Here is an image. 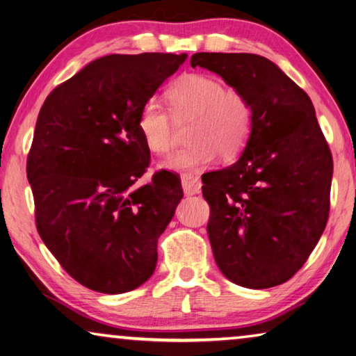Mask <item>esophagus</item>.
Segmentation results:
<instances>
[{"mask_svg": "<svg viewBox=\"0 0 356 356\" xmlns=\"http://www.w3.org/2000/svg\"><path fill=\"white\" fill-rule=\"evenodd\" d=\"M182 188L184 193L186 196H191V195H197L200 191V186H202V182H200V179L195 174H182Z\"/></svg>", "mask_w": 356, "mask_h": 356, "instance_id": "esophagus-1", "label": "esophagus"}]
</instances>
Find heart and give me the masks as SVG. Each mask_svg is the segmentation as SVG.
<instances>
[{
    "label": "heart",
    "instance_id": "heart-1",
    "mask_svg": "<svg viewBox=\"0 0 356 356\" xmlns=\"http://www.w3.org/2000/svg\"><path fill=\"white\" fill-rule=\"evenodd\" d=\"M168 101L171 113L159 101L149 99L141 106L137 121L147 149L161 156L174 146V121L193 120L186 132L190 145L161 163L166 170H205L218 154L224 160L235 159L248 145L254 113L249 99L240 90L225 88L224 82L213 76L186 74L168 90Z\"/></svg>",
    "mask_w": 356,
    "mask_h": 356
}]
</instances>
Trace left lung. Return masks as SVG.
Segmentation results:
<instances>
[{
	"instance_id": "left-lung-1",
	"label": "left lung",
	"mask_w": 356,
	"mask_h": 356,
	"mask_svg": "<svg viewBox=\"0 0 356 356\" xmlns=\"http://www.w3.org/2000/svg\"><path fill=\"white\" fill-rule=\"evenodd\" d=\"M190 63L243 92L254 113L236 163L202 176L218 268L244 288L282 285L316 248L330 210L333 159L313 102L266 57L196 53Z\"/></svg>"
}]
</instances>
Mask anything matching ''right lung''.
Segmentation results:
<instances>
[{"label":"right lung","mask_w":356,"mask_h":356,"mask_svg":"<svg viewBox=\"0 0 356 356\" xmlns=\"http://www.w3.org/2000/svg\"><path fill=\"white\" fill-rule=\"evenodd\" d=\"M186 54H112L57 86L38 113L28 156L35 225L60 266L104 294L138 288L154 274L157 241L184 197L176 174L134 184L151 152L141 106Z\"/></svg>","instance_id":"obj_1"}]
</instances>
